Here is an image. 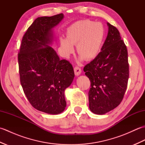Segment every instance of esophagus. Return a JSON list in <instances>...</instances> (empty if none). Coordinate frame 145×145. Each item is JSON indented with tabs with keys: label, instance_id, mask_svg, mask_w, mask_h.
Masks as SVG:
<instances>
[{
	"label": "esophagus",
	"instance_id": "34e87169",
	"mask_svg": "<svg viewBox=\"0 0 145 145\" xmlns=\"http://www.w3.org/2000/svg\"><path fill=\"white\" fill-rule=\"evenodd\" d=\"M74 72H75V74L76 76H78L80 74L81 72H82V70L81 69L78 67H75L74 68Z\"/></svg>",
	"mask_w": 145,
	"mask_h": 145
}]
</instances>
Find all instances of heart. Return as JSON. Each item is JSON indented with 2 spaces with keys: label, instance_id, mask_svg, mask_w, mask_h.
Listing matches in <instances>:
<instances>
[{
  "label": "heart",
  "instance_id": "1",
  "mask_svg": "<svg viewBox=\"0 0 145 145\" xmlns=\"http://www.w3.org/2000/svg\"><path fill=\"white\" fill-rule=\"evenodd\" d=\"M103 24L90 20L76 22L68 27L67 38H60L61 54L69 58L74 52L73 45H76V52L82 58L91 60L99 53L105 38Z\"/></svg>",
  "mask_w": 145,
  "mask_h": 145
}]
</instances>
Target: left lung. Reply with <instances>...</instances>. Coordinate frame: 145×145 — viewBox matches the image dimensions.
Returning a JSON list of instances; mask_svg holds the SVG:
<instances>
[{"label":"left lung","mask_w":145,"mask_h":145,"mask_svg":"<svg viewBox=\"0 0 145 145\" xmlns=\"http://www.w3.org/2000/svg\"><path fill=\"white\" fill-rule=\"evenodd\" d=\"M108 32L101 52L84 67L90 79L89 108L103 115L118 106L123 98L129 78L128 51L120 32L107 23Z\"/></svg>","instance_id":"8db88e82"}]
</instances>
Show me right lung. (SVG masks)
<instances>
[{
	"instance_id": "add662e5",
	"label": "right lung",
	"mask_w": 145,
	"mask_h": 145,
	"mask_svg": "<svg viewBox=\"0 0 145 145\" xmlns=\"http://www.w3.org/2000/svg\"><path fill=\"white\" fill-rule=\"evenodd\" d=\"M63 14L38 17L23 36L18 54L20 81L31 105L40 112L57 115L66 107L64 91L75 74L67 60H60L49 44L52 29L63 19Z\"/></svg>"
}]
</instances>
